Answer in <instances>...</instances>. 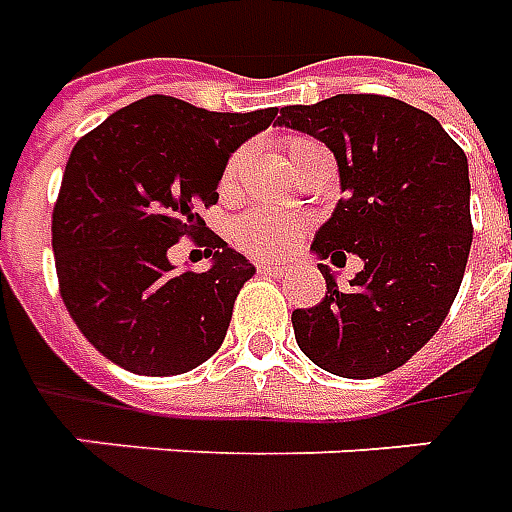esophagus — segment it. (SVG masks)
Wrapping results in <instances>:
<instances>
[{
  "label": "esophagus",
  "mask_w": 512,
  "mask_h": 512,
  "mask_svg": "<svg viewBox=\"0 0 512 512\" xmlns=\"http://www.w3.org/2000/svg\"><path fill=\"white\" fill-rule=\"evenodd\" d=\"M259 273L264 275H275V278H281L286 273L284 264H259Z\"/></svg>",
  "instance_id": "1"
}]
</instances>
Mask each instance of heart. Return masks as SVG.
I'll list each match as a JSON object with an SVG mask.
<instances>
[{
	"label": "heart",
	"instance_id": "obj_1",
	"mask_svg": "<svg viewBox=\"0 0 512 512\" xmlns=\"http://www.w3.org/2000/svg\"><path fill=\"white\" fill-rule=\"evenodd\" d=\"M286 157L295 168L297 162H303L308 154H317L322 146L311 137H286L284 140ZM239 165H242V151H234L228 157L223 168V187H231L237 179ZM306 220L292 212H278V209H250L245 215H239L231 226V237L239 248L256 256V259H278L286 250L292 248L297 237L303 234Z\"/></svg>",
	"mask_w": 512,
	"mask_h": 512
}]
</instances>
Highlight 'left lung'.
<instances>
[{
  "label": "left lung",
  "instance_id": "obj_1",
  "mask_svg": "<svg viewBox=\"0 0 512 512\" xmlns=\"http://www.w3.org/2000/svg\"><path fill=\"white\" fill-rule=\"evenodd\" d=\"M278 126L331 148L344 198L311 250L364 270L339 289L295 308L297 347L339 378H378L433 339L458 295L471 248L469 162L444 126L391 96L339 93L281 110Z\"/></svg>",
  "mask_w": 512,
  "mask_h": 512
}]
</instances>
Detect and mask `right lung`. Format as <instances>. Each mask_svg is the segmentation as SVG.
<instances>
[{
  "label": "right lung",
  "mask_w": 512,
  "mask_h": 512,
  "mask_svg": "<svg viewBox=\"0 0 512 512\" xmlns=\"http://www.w3.org/2000/svg\"><path fill=\"white\" fill-rule=\"evenodd\" d=\"M278 107L209 112L146 96L76 140L52 212L63 303L101 355L134 375L190 372L220 350L234 300L256 267L206 228L228 157ZM181 236L216 259L173 274Z\"/></svg>",
  "instance_id": "right-lung-1"
}]
</instances>
